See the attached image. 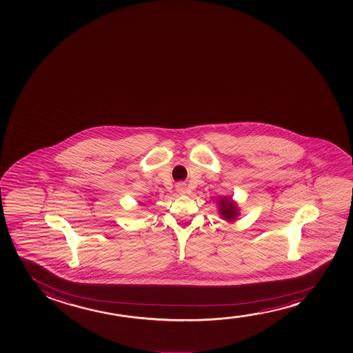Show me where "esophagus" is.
<instances>
[{
	"label": "esophagus",
	"mask_w": 353,
	"mask_h": 353,
	"mask_svg": "<svg viewBox=\"0 0 353 353\" xmlns=\"http://www.w3.org/2000/svg\"><path fill=\"white\" fill-rule=\"evenodd\" d=\"M176 190H177L179 194H184L185 193V190H187V187H185V184L179 182V183H177V185H176Z\"/></svg>",
	"instance_id": "obj_1"
}]
</instances>
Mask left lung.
I'll return each instance as SVG.
<instances>
[{
	"label": "left lung",
	"mask_w": 353,
	"mask_h": 353,
	"mask_svg": "<svg viewBox=\"0 0 353 353\" xmlns=\"http://www.w3.org/2000/svg\"><path fill=\"white\" fill-rule=\"evenodd\" d=\"M219 212L222 214L223 218L232 221L237 216V208L235 203H230V199H223L219 201Z\"/></svg>",
	"instance_id": "obj_1"
}]
</instances>
